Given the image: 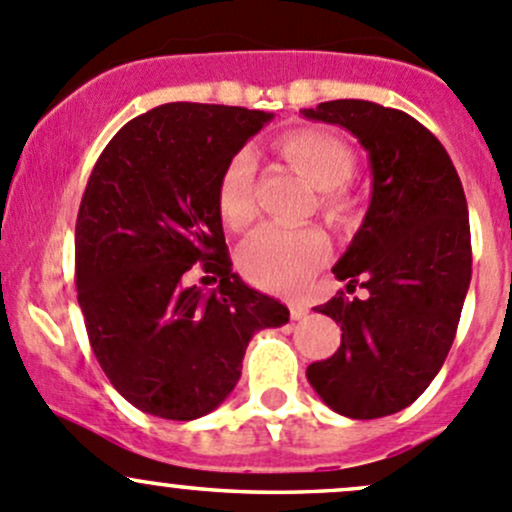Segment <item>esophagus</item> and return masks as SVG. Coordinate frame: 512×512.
Masks as SVG:
<instances>
[{"label":"esophagus","mask_w":512,"mask_h":512,"mask_svg":"<svg viewBox=\"0 0 512 512\" xmlns=\"http://www.w3.org/2000/svg\"><path fill=\"white\" fill-rule=\"evenodd\" d=\"M308 315V308L305 305H291V318L293 320H303Z\"/></svg>","instance_id":"obj_1"}]
</instances>
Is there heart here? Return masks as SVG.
<instances>
[{"instance_id":"b5f03b06","label":"heart","mask_w":512,"mask_h":512,"mask_svg":"<svg viewBox=\"0 0 512 512\" xmlns=\"http://www.w3.org/2000/svg\"><path fill=\"white\" fill-rule=\"evenodd\" d=\"M281 152L315 189L323 217L337 226L355 217V199L342 184L352 177L355 155L323 130H293L281 138ZM256 157L249 147L234 152L221 172L217 204L231 229H244L256 217ZM330 254V239L320 226L281 229L263 226L239 251V266L251 283L276 293H298Z\"/></svg>"}]
</instances>
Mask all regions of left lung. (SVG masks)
Here are the masks:
<instances>
[{
  "mask_svg": "<svg viewBox=\"0 0 512 512\" xmlns=\"http://www.w3.org/2000/svg\"><path fill=\"white\" fill-rule=\"evenodd\" d=\"M300 113L350 130L372 170L370 209L333 266L367 295L318 305L342 337L305 374L333 412L379 419L419 399L451 350L471 283L466 194L444 145L402 110L328 100Z\"/></svg>",
  "mask_w": 512,
  "mask_h": 512,
  "instance_id": "obj_1",
  "label": "left lung"
}]
</instances>
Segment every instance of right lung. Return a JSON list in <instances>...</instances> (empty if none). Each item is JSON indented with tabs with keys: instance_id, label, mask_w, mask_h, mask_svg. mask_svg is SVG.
I'll list each match as a JSON object with an SVG mask.
<instances>
[{
	"instance_id": "add662e5",
	"label": "right lung",
	"mask_w": 512,
	"mask_h": 512,
	"mask_svg": "<svg viewBox=\"0 0 512 512\" xmlns=\"http://www.w3.org/2000/svg\"><path fill=\"white\" fill-rule=\"evenodd\" d=\"M273 113L165 103L100 152L76 219V291L93 355L140 412L192 421L241 377L249 340L288 308L231 271L217 189L226 162ZM204 262L220 286L187 289Z\"/></svg>"
}]
</instances>
